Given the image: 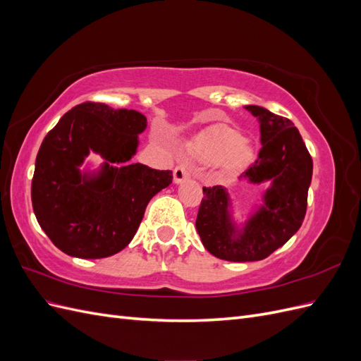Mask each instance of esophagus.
<instances>
[{"mask_svg": "<svg viewBox=\"0 0 361 361\" xmlns=\"http://www.w3.org/2000/svg\"><path fill=\"white\" fill-rule=\"evenodd\" d=\"M192 174V167L190 164H179V166L174 169V174H173V182L174 183H182L183 180H187L188 178H191Z\"/></svg>", "mask_w": 361, "mask_h": 361, "instance_id": "34e87169", "label": "esophagus"}]
</instances>
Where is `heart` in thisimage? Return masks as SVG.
Segmentation results:
<instances>
[{"instance_id":"heart-1","label":"heart","mask_w":361,"mask_h":361,"mask_svg":"<svg viewBox=\"0 0 361 361\" xmlns=\"http://www.w3.org/2000/svg\"><path fill=\"white\" fill-rule=\"evenodd\" d=\"M195 154L206 159H220L228 170L244 167L253 157V149L236 129L216 125L194 140Z\"/></svg>"}]
</instances>
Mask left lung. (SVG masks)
<instances>
[{"mask_svg": "<svg viewBox=\"0 0 361 361\" xmlns=\"http://www.w3.org/2000/svg\"><path fill=\"white\" fill-rule=\"evenodd\" d=\"M260 128L257 159L239 176L251 185L268 183L243 221L227 188L203 187L195 228L202 244L218 259L255 262L268 257L298 232L307 209L313 161L289 118L264 106L245 105Z\"/></svg>", "mask_w": 361, "mask_h": 361, "instance_id": "obj_1", "label": "left lung"}]
</instances>
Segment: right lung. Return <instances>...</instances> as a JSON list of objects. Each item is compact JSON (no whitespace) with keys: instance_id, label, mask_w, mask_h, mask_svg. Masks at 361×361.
Returning <instances> with one entry per match:
<instances>
[{"instance_id":"1","label":"right lung","mask_w":361,"mask_h":361,"mask_svg":"<svg viewBox=\"0 0 361 361\" xmlns=\"http://www.w3.org/2000/svg\"><path fill=\"white\" fill-rule=\"evenodd\" d=\"M147 118L134 110L84 102L64 114L43 140L31 182L39 226L63 253L102 259L122 251L146 206L171 183L170 170L129 161ZM90 153L104 162H85Z\"/></svg>"}]
</instances>
